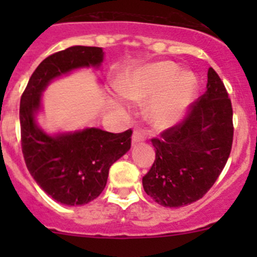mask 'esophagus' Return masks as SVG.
<instances>
[{
  "mask_svg": "<svg viewBox=\"0 0 257 257\" xmlns=\"http://www.w3.org/2000/svg\"><path fill=\"white\" fill-rule=\"evenodd\" d=\"M145 139V133L143 131H134L133 137H132V142L133 143H139V142H143Z\"/></svg>",
  "mask_w": 257,
  "mask_h": 257,
  "instance_id": "obj_1",
  "label": "esophagus"
}]
</instances>
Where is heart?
Returning a JSON list of instances; mask_svg holds the SVG:
<instances>
[{"mask_svg": "<svg viewBox=\"0 0 257 257\" xmlns=\"http://www.w3.org/2000/svg\"><path fill=\"white\" fill-rule=\"evenodd\" d=\"M124 97L137 102L154 98L150 118L167 125L183 115L193 100L196 83L190 73L180 72L173 62H155L126 74L119 85Z\"/></svg>", "mask_w": 257, "mask_h": 257, "instance_id": "obj_1", "label": "heart"}]
</instances>
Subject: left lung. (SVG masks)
<instances>
[{"instance_id": "8db88e82", "label": "left lung", "mask_w": 257, "mask_h": 257, "mask_svg": "<svg viewBox=\"0 0 257 257\" xmlns=\"http://www.w3.org/2000/svg\"><path fill=\"white\" fill-rule=\"evenodd\" d=\"M232 138L231 100L210 67L205 93L189 105L180 123L152 139L155 160L143 177L145 193L169 208L201 199L224 169Z\"/></svg>"}]
</instances>
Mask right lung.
Segmentation results:
<instances>
[{
    "instance_id": "add662e5",
    "label": "right lung",
    "mask_w": 257,
    "mask_h": 257,
    "mask_svg": "<svg viewBox=\"0 0 257 257\" xmlns=\"http://www.w3.org/2000/svg\"><path fill=\"white\" fill-rule=\"evenodd\" d=\"M103 54L100 47L85 46L51 54L33 72L21 97V145L28 172L52 199L64 205H84L100 195L109 168L131 149L132 129L109 133L87 128L51 137L38 128L35 114L52 79L82 67H99Z\"/></svg>"
}]
</instances>
